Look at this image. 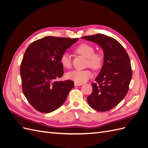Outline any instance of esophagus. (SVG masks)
I'll return each instance as SVG.
<instances>
[{"mask_svg":"<svg viewBox=\"0 0 148 148\" xmlns=\"http://www.w3.org/2000/svg\"><path fill=\"white\" fill-rule=\"evenodd\" d=\"M82 85V83H75V86H81Z\"/></svg>","mask_w":148,"mask_h":148,"instance_id":"34e87169","label":"esophagus"}]
</instances>
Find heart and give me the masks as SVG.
I'll return each mask as SVG.
<instances>
[{
    "instance_id": "obj_1",
    "label": "heart",
    "mask_w": 148,
    "mask_h": 148,
    "mask_svg": "<svg viewBox=\"0 0 148 148\" xmlns=\"http://www.w3.org/2000/svg\"><path fill=\"white\" fill-rule=\"evenodd\" d=\"M75 51L79 54L87 58V66L95 70H97L101 67L104 61V57L101 52H95V48L91 45L82 44L77 47ZM60 62L65 68H70L71 62L69 53L65 52L61 56ZM92 75V73L89 70H75L67 73L66 77L67 79L75 82V83H83L90 78Z\"/></svg>"
}]
</instances>
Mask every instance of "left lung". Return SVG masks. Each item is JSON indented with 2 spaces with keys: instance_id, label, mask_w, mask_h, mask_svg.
Instances as JSON below:
<instances>
[{
  "instance_id": "left-lung-1",
  "label": "left lung",
  "mask_w": 148,
  "mask_h": 148,
  "mask_svg": "<svg viewBox=\"0 0 148 148\" xmlns=\"http://www.w3.org/2000/svg\"><path fill=\"white\" fill-rule=\"evenodd\" d=\"M97 44L104 51V64L92 83V91L87 97L89 105L99 112L117 106L128 92L132 77L129 56L117 40L102 34L82 38Z\"/></svg>"
}]
</instances>
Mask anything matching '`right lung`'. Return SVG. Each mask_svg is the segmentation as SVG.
I'll return each instance as SVG.
<instances>
[{
	"label": "right lung",
	"mask_w": 148,
	"mask_h": 148,
	"mask_svg": "<svg viewBox=\"0 0 148 148\" xmlns=\"http://www.w3.org/2000/svg\"><path fill=\"white\" fill-rule=\"evenodd\" d=\"M78 38L46 36L26 49L20 65L22 89L34 108L50 113L64 104L74 86L71 80L57 82L64 75L61 56Z\"/></svg>",
	"instance_id": "right-lung-1"
}]
</instances>
